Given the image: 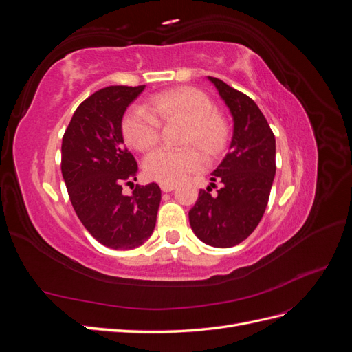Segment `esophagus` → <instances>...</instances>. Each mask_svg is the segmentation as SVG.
Wrapping results in <instances>:
<instances>
[{
    "mask_svg": "<svg viewBox=\"0 0 352 352\" xmlns=\"http://www.w3.org/2000/svg\"><path fill=\"white\" fill-rule=\"evenodd\" d=\"M160 188H162L163 192H172V190L176 188L173 184H160Z\"/></svg>",
    "mask_w": 352,
    "mask_h": 352,
    "instance_id": "esophagus-1",
    "label": "esophagus"
}]
</instances>
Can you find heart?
<instances>
[{
	"label": "heart",
	"mask_w": 352,
	"mask_h": 352,
	"mask_svg": "<svg viewBox=\"0 0 352 352\" xmlns=\"http://www.w3.org/2000/svg\"><path fill=\"white\" fill-rule=\"evenodd\" d=\"M160 119L188 122L185 142L197 145L204 154H217L226 144V122L216 114L208 95L199 89H170L154 95L146 105H133L122 122L126 141L140 151L150 150L158 142ZM201 166L202 160L192 148L160 146L144 160L145 175L160 184H177Z\"/></svg>",
	"instance_id": "1"
}]
</instances>
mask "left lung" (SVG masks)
Listing matches in <instances>:
<instances>
[{
	"label": "left lung",
	"instance_id": "1",
	"mask_svg": "<svg viewBox=\"0 0 352 352\" xmlns=\"http://www.w3.org/2000/svg\"><path fill=\"white\" fill-rule=\"evenodd\" d=\"M219 91L233 119L229 153L212 172L207 189H199L189 223L195 235L216 248H230L247 239L267 207L276 173V140L258 105L248 95L217 78ZM219 179L217 195L209 192Z\"/></svg>",
	"mask_w": 352,
	"mask_h": 352
}]
</instances>
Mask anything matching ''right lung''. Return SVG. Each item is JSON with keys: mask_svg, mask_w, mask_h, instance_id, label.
Returning a JSON list of instances; mask_svg holds the SVG:
<instances>
[{"mask_svg": "<svg viewBox=\"0 0 352 352\" xmlns=\"http://www.w3.org/2000/svg\"><path fill=\"white\" fill-rule=\"evenodd\" d=\"M141 87H107L92 94L74 111L61 144V173L82 225L100 243L133 250L153 235L162 189L123 184L136 180L138 164L127 151L122 120Z\"/></svg>", "mask_w": 352, "mask_h": 352, "instance_id": "obj_1", "label": "right lung"}]
</instances>
